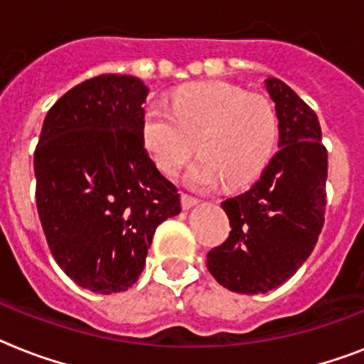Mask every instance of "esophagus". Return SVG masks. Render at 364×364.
Listing matches in <instances>:
<instances>
[{
  "mask_svg": "<svg viewBox=\"0 0 364 364\" xmlns=\"http://www.w3.org/2000/svg\"><path fill=\"white\" fill-rule=\"evenodd\" d=\"M198 204V200L194 198V196H188V194H181V205L183 210H191L193 205Z\"/></svg>",
  "mask_w": 364,
  "mask_h": 364,
  "instance_id": "esophagus-1",
  "label": "esophagus"
}]
</instances>
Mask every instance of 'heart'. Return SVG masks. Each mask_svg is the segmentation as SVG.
Here are the masks:
<instances>
[{"instance_id": "b5f03b06", "label": "heart", "mask_w": 364, "mask_h": 364, "mask_svg": "<svg viewBox=\"0 0 364 364\" xmlns=\"http://www.w3.org/2000/svg\"><path fill=\"white\" fill-rule=\"evenodd\" d=\"M141 136L154 164L177 176L191 156L202 159L188 170L196 188H228L255 181L270 164L279 139L276 107L262 96L228 82H200L171 96V111L151 104L141 117Z\"/></svg>"}]
</instances>
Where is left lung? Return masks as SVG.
I'll list each match as a JSON object with an SVG mask.
<instances>
[{"label":"left lung","instance_id":"8db88e82","mask_svg":"<svg viewBox=\"0 0 364 364\" xmlns=\"http://www.w3.org/2000/svg\"><path fill=\"white\" fill-rule=\"evenodd\" d=\"M279 119V151L247 193L223 202L228 238L208 253V270L234 293L285 283L316 247L327 204V149L316 111L279 79H266Z\"/></svg>","mask_w":364,"mask_h":364}]
</instances>
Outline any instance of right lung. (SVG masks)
<instances>
[{
  "label": "right lung",
  "instance_id": "right-lung-1",
  "mask_svg": "<svg viewBox=\"0 0 364 364\" xmlns=\"http://www.w3.org/2000/svg\"><path fill=\"white\" fill-rule=\"evenodd\" d=\"M147 92L137 77L113 73L77 85L48 109L33 153L48 249L92 293L132 287L156 227L181 211L143 141Z\"/></svg>",
  "mask_w": 364,
  "mask_h": 364
}]
</instances>
